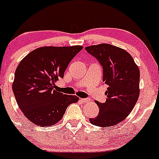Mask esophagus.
Here are the masks:
<instances>
[{"label": "esophagus", "mask_w": 159, "mask_h": 159, "mask_svg": "<svg viewBox=\"0 0 159 159\" xmlns=\"http://www.w3.org/2000/svg\"><path fill=\"white\" fill-rule=\"evenodd\" d=\"M80 101H81L82 102H83V103H84V102H90V99H84V98H82V99H80Z\"/></svg>", "instance_id": "esophagus-1"}]
</instances>
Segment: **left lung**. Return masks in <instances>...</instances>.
<instances>
[{
  "mask_svg": "<svg viewBox=\"0 0 159 159\" xmlns=\"http://www.w3.org/2000/svg\"><path fill=\"white\" fill-rule=\"evenodd\" d=\"M86 50L102 67V81L108 86L104 103L96 101L98 116L89 119L90 123L100 127L115 125L132 112L139 96L140 73L128 52L111 44L86 47Z\"/></svg>",
  "mask_w": 159,
  "mask_h": 159,
  "instance_id": "obj_1",
  "label": "left lung"
}]
</instances>
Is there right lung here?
<instances>
[{
  "label": "right lung",
  "instance_id": "add662e5",
  "mask_svg": "<svg viewBox=\"0 0 159 159\" xmlns=\"http://www.w3.org/2000/svg\"><path fill=\"white\" fill-rule=\"evenodd\" d=\"M81 46L43 47L33 50L16 69L13 92L24 115L33 123L50 126L63 118L66 108L79 97L55 90V82L63 78L65 70Z\"/></svg>",
  "mask_w": 159,
  "mask_h": 159
}]
</instances>
